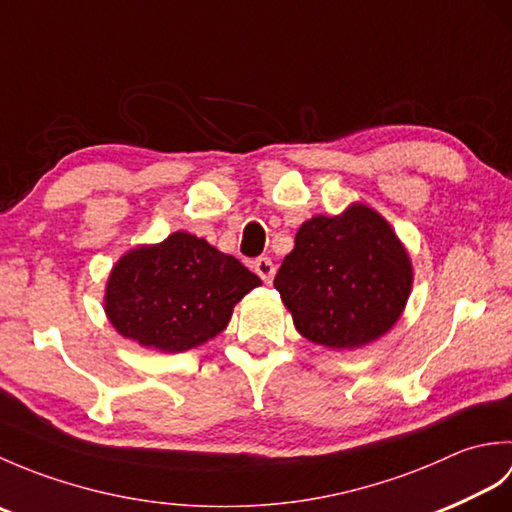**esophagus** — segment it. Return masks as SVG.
<instances>
[{"label":"esophagus","mask_w":512,"mask_h":512,"mask_svg":"<svg viewBox=\"0 0 512 512\" xmlns=\"http://www.w3.org/2000/svg\"><path fill=\"white\" fill-rule=\"evenodd\" d=\"M253 268H255V273L262 277L264 284H270V281H273L275 270H277L275 264H273V259H270V257H257Z\"/></svg>","instance_id":"34e87169"}]
</instances>
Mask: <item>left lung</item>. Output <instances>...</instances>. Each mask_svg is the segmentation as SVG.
<instances>
[{
	"label": "left lung",
	"mask_w": 512,
	"mask_h": 512,
	"mask_svg": "<svg viewBox=\"0 0 512 512\" xmlns=\"http://www.w3.org/2000/svg\"><path fill=\"white\" fill-rule=\"evenodd\" d=\"M411 284V259L394 228L358 202L303 222L275 277L297 332L332 350H354L394 328Z\"/></svg>",
	"instance_id": "obj_1"
}]
</instances>
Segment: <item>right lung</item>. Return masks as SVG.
Instances as JSON below:
<instances>
[{
    "instance_id": "right-lung-1",
    "label": "right lung",
    "mask_w": 512,
    "mask_h": 512,
    "mask_svg": "<svg viewBox=\"0 0 512 512\" xmlns=\"http://www.w3.org/2000/svg\"><path fill=\"white\" fill-rule=\"evenodd\" d=\"M262 279L206 239L171 233L118 259L105 288L116 332L160 352H184L220 334L235 303Z\"/></svg>"
}]
</instances>
